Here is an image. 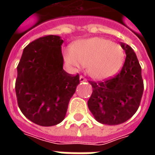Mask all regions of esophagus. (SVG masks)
<instances>
[{"label": "esophagus", "mask_w": 155, "mask_h": 155, "mask_svg": "<svg viewBox=\"0 0 155 155\" xmlns=\"http://www.w3.org/2000/svg\"><path fill=\"white\" fill-rule=\"evenodd\" d=\"M84 81H86V79H85L84 76L81 75V76H80V82H84Z\"/></svg>", "instance_id": "obj_1"}]
</instances>
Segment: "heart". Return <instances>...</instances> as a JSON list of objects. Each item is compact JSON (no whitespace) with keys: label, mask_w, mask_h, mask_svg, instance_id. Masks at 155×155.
<instances>
[{"label":"heart","mask_w":155,"mask_h":155,"mask_svg":"<svg viewBox=\"0 0 155 155\" xmlns=\"http://www.w3.org/2000/svg\"><path fill=\"white\" fill-rule=\"evenodd\" d=\"M64 59L69 65L80 69L87 65V73L94 80L104 81L120 71L124 61L123 48L103 37L81 40L65 51Z\"/></svg>","instance_id":"b5f03b06"}]
</instances>
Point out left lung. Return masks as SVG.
<instances>
[{
	"mask_svg": "<svg viewBox=\"0 0 155 155\" xmlns=\"http://www.w3.org/2000/svg\"><path fill=\"white\" fill-rule=\"evenodd\" d=\"M126 58L116 76L104 82L90 81L93 92L88 107L98 122L116 125L125 122L135 114L143 95L141 67L130 45L120 43Z\"/></svg>",
	"mask_w": 155,
	"mask_h": 155,
	"instance_id": "1",
	"label": "left lung"
}]
</instances>
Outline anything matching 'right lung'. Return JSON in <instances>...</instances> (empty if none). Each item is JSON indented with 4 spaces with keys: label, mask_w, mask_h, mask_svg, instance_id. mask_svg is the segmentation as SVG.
I'll return each mask as SVG.
<instances>
[{
    "label": "right lung",
    "mask_w": 155,
    "mask_h": 155,
    "mask_svg": "<svg viewBox=\"0 0 155 155\" xmlns=\"http://www.w3.org/2000/svg\"><path fill=\"white\" fill-rule=\"evenodd\" d=\"M63 40L46 35L25 47L17 66L15 94L19 108L28 120L53 126L65 117L80 76L63 70Z\"/></svg>",
    "instance_id": "1"
}]
</instances>
